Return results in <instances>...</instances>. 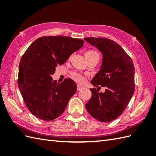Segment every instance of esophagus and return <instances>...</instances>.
I'll use <instances>...</instances> for the list:
<instances>
[{
    "mask_svg": "<svg viewBox=\"0 0 156 156\" xmlns=\"http://www.w3.org/2000/svg\"><path fill=\"white\" fill-rule=\"evenodd\" d=\"M82 88V86H80V84H77V90L79 91V90H80Z\"/></svg>",
    "mask_w": 156,
    "mask_h": 156,
    "instance_id": "34e87169",
    "label": "esophagus"
}]
</instances>
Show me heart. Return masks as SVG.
I'll return each mask as SVG.
<instances>
[{
    "label": "heart",
    "mask_w": 156,
    "mask_h": 156,
    "mask_svg": "<svg viewBox=\"0 0 156 156\" xmlns=\"http://www.w3.org/2000/svg\"><path fill=\"white\" fill-rule=\"evenodd\" d=\"M85 55L86 57H87V56H88V57H91V56H97V57L99 58L98 53L97 51L93 50V49L88 50L85 53ZM72 76L76 82H78V83H82V82H84L85 80V76L80 74V73L74 72L72 74Z\"/></svg>",
    "instance_id": "obj_1"
}]
</instances>
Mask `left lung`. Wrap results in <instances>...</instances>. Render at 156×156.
Masks as SVG:
<instances>
[{"mask_svg": "<svg viewBox=\"0 0 156 156\" xmlns=\"http://www.w3.org/2000/svg\"><path fill=\"white\" fill-rule=\"evenodd\" d=\"M84 39L100 50L102 55L101 69L91 80L92 97L86 108L97 120L108 122L123 112L135 90V68L129 55L117 43L105 37ZM105 87V93L98 88Z\"/></svg>", "mask_w": 156, "mask_h": 156, "instance_id": "1", "label": "left lung"}]
</instances>
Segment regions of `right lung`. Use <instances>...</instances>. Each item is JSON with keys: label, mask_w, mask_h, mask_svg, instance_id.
Here are the masks:
<instances>
[{"label": "right lung", "mask_w": 156, "mask_h": 156, "mask_svg": "<svg viewBox=\"0 0 156 156\" xmlns=\"http://www.w3.org/2000/svg\"><path fill=\"white\" fill-rule=\"evenodd\" d=\"M84 41L67 36H44L36 39L23 55L19 66L18 84L27 107L44 121L59 117L77 86L70 78L59 84L53 80L55 67L81 48Z\"/></svg>", "instance_id": "add662e5"}]
</instances>
